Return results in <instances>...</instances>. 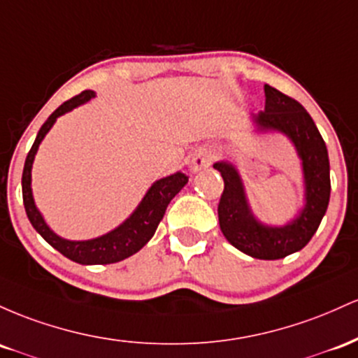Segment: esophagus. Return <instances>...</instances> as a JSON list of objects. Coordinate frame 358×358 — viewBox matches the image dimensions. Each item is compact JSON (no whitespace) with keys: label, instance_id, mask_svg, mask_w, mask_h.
Returning a JSON list of instances; mask_svg holds the SVG:
<instances>
[{"label":"esophagus","instance_id":"obj_1","mask_svg":"<svg viewBox=\"0 0 358 358\" xmlns=\"http://www.w3.org/2000/svg\"><path fill=\"white\" fill-rule=\"evenodd\" d=\"M211 164V154L208 150H199L198 154L194 155V159H192V171L198 172L201 169L208 167Z\"/></svg>","mask_w":358,"mask_h":358}]
</instances>
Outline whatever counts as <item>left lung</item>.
Masks as SVG:
<instances>
[{"instance_id": "8db88e82", "label": "left lung", "mask_w": 358, "mask_h": 358, "mask_svg": "<svg viewBox=\"0 0 358 358\" xmlns=\"http://www.w3.org/2000/svg\"><path fill=\"white\" fill-rule=\"evenodd\" d=\"M266 110L257 116L262 128L279 130L294 142L303 159L306 206L299 218L282 228L257 223L247 206L242 182L230 164H215L224 187L218 203V218L224 238L243 254L260 260H277L306 247L318 230L330 203V160L324 140L315 122L291 96L266 84Z\"/></svg>"}]
</instances>
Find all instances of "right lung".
<instances>
[{
  "label": "right lung",
  "mask_w": 358,
  "mask_h": 358,
  "mask_svg": "<svg viewBox=\"0 0 358 358\" xmlns=\"http://www.w3.org/2000/svg\"><path fill=\"white\" fill-rule=\"evenodd\" d=\"M91 98H94V91H83L81 94L74 96V98L67 99L66 103L60 104L57 110L47 118V122L38 130L37 138H35L34 145H31L27 155L22 176V192L28 220H30L31 227L43 236L47 243H50L64 257L78 264H84V266H104V264H115L120 262V260H125L130 255L136 254L142 247H145L148 240L154 236L155 230H157L160 220L166 215L167 204L186 186L189 178L182 174V172H178V174L157 180L148 189L145 198L140 203V206L136 208L134 215L125 223L120 224L116 230L108 233V235H103L94 240H86V242H71V240H64L55 235L43 222L42 215L35 208L34 198H31V164H34V157L37 154L40 142H42L43 136L47 135V131L54 125L55 120L60 115L71 111L72 108L90 101Z\"/></svg>",
  "instance_id": "add662e5"
}]
</instances>
